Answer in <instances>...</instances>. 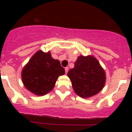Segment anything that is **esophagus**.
Listing matches in <instances>:
<instances>
[{
	"label": "esophagus",
	"mask_w": 132,
	"mask_h": 132,
	"mask_svg": "<svg viewBox=\"0 0 132 132\" xmlns=\"http://www.w3.org/2000/svg\"><path fill=\"white\" fill-rule=\"evenodd\" d=\"M68 71V67H66L65 68V72H66V73H67Z\"/></svg>",
	"instance_id": "obj_1"
}]
</instances>
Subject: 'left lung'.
Masks as SVG:
<instances>
[{
  "instance_id": "obj_1",
  "label": "left lung",
  "mask_w": 132,
  "mask_h": 132,
  "mask_svg": "<svg viewBox=\"0 0 132 132\" xmlns=\"http://www.w3.org/2000/svg\"><path fill=\"white\" fill-rule=\"evenodd\" d=\"M75 93L83 98L96 95L104 87L106 81L105 70L93 55H80L75 67L68 73Z\"/></svg>"
}]
</instances>
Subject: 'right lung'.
I'll use <instances>...</instances> for the list:
<instances>
[{
	"label": "right lung",
	"instance_id": "add662e5",
	"mask_svg": "<svg viewBox=\"0 0 132 132\" xmlns=\"http://www.w3.org/2000/svg\"><path fill=\"white\" fill-rule=\"evenodd\" d=\"M65 74L59 61L52 57L50 52L38 50L22 71L25 88L37 96H43L54 89L59 76Z\"/></svg>",
	"mask_w": 132,
	"mask_h": 132
}]
</instances>
